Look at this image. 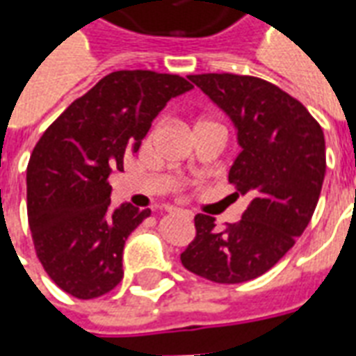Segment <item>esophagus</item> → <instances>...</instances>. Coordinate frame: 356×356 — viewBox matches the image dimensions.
Returning a JSON list of instances; mask_svg holds the SVG:
<instances>
[{
    "instance_id": "34e87169",
    "label": "esophagus",
    "mask_w": 356,
    "mask_h": 356,
    "mask_svg": "<svg viewBox=\"0 0 356 356\" xmlns=\"http://www.w3.org/2000/svg\"><path fill=\"white\" fill-rule=\"evenodd\" d=\"M165 209H168V211H170V213H171V211H181V213H183V216H186V217H191V216H193V213H191V211H188V209L175 208V206H168V208H165Z\"/></svg>"
}]
</instances>
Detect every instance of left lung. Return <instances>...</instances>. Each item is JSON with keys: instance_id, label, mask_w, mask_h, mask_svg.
Here are the masks:
<instances>
[{"instance_id": "1", "label": "left lung", "mask_w": 356, "mask_h": 356, "mask_svg": "<svg viewBox=\"0 0 356 356\" xmlns=\"http://www.w3.org/2000/svg\"><path fill=\"white\" fill-rule=\"evenodd\" d=\"M188 80L238 129L242 152L229 183L250 204L238 223L223 229L211 216L194 217L196 236L181 263L211 282H248L275 267L311 221L326 173L324 133L298 99L267 80L229 72Z\"/></svg>"}]
</instances>
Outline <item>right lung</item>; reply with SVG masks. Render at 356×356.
Here are the masks:
<instances>
[{"label":"right lung","instance_id":"right-lung-1","mask_svg":"<svg viewBox=\"0 0 356 356\" xmlns=\"http://www.w3.org/2000/svg\"><path fill=\"white\" fill-rule=\"evenodd\" d=\"M188 89L193 83L177 74L110 72L35 143L26 168L28 225L38 259L63 291L101 298L124 278L125 240L150 209L110 208V173L124 170L165 102Z\"/></svg>","mask_w":356,"mask_h":356}]
</instances>
